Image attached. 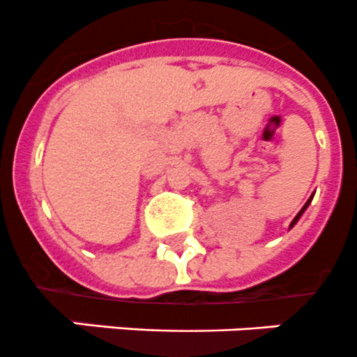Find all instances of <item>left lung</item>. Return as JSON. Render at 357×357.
Listing matches in <instances>:
<instances>
[{"label": "left lung", "instance_id": "obj_1", "mask_svg": "<svg viewBox=\"0 0 357 357\" xmlns=\"http://www.w3.org/2000/svg\"><path fill=\"white\" fill-rule=\"evenodd\" d=\"M312 198H313V196H312ZM312 198H310V200H308V202H306V204H305V207H303V208H301V211H299V212H297V215H296V218H294V221H292V223H290V228H292V227H294V225H296V223H297V221H299V218H301V215H303V212H305V211H306V208H308V205H310V204H312Z\"/></svg>", "mask_w": 357, "mask_h": 357}]
</instances>
